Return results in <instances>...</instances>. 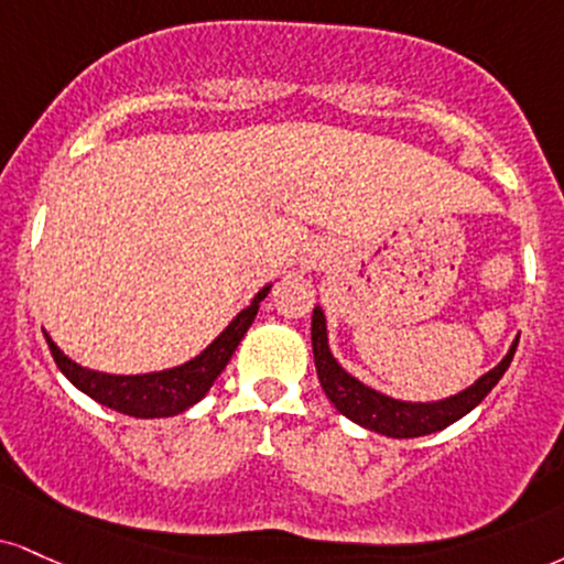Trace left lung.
<instances>
[{"label": "left lung", "instance_id": "8db88e82", "mask_svg": "<svg viewBox=\"0 0 564 564\" xmlns=\"http://www.w3.org/2000/svg\"><path fill=\"white\" fill-rule=\"evenodd\" d=\"M518 341L520 336L514 338L510 351H507L497 368L480 376L470 389L454 393V397L438 399V402H402V399H391L386 393L365 386L362 381H357L355 376H349L336 362V357L330 355L328 347V330H325L323 310H312V355H315L317 378H321L325 397L334 402V406L344 417L355 420L362 429L391 438L429 436V433L446 429V425L465 417L470 410H476L486 399V393L499 383L505 370L510 368Z\"/></svg>", "mask_w": 564, "mask_h": 564}]
</instances>
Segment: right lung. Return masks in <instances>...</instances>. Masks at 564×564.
<instances>
[{
	"instance_id": "add662e5",
	"label": "right lung",
	"mask_w": 564,
	"mask_h": 564,
	"mask_svg": "<svg viewBox=\"0 0 564 564\" xmlns=\"http://www.w3.org/2000/svg\"><path fill=\"white\" fill-rule=\"evenodd\" d=\"M268 291L270 283L257 291L252 304H249L247 310H241L239 315L228 323V328L223 330L202 355L178 365V368L144 372V376H110V372L88 370L84 365L73 362L70 357L63 355L57 344L50 338V334L44 336L46 344H50L54 362L63 370V376L76 386V389L84 391L86 397H91L94 402L110 406V410L123 412V415L131 417H173L199 402V399L209 391V386L215 383V378L226 370L228 359L234 357L243 334H247L249 325H252L257 310H260V302L268 296Z\"/></svg>"
}]
</instances>
